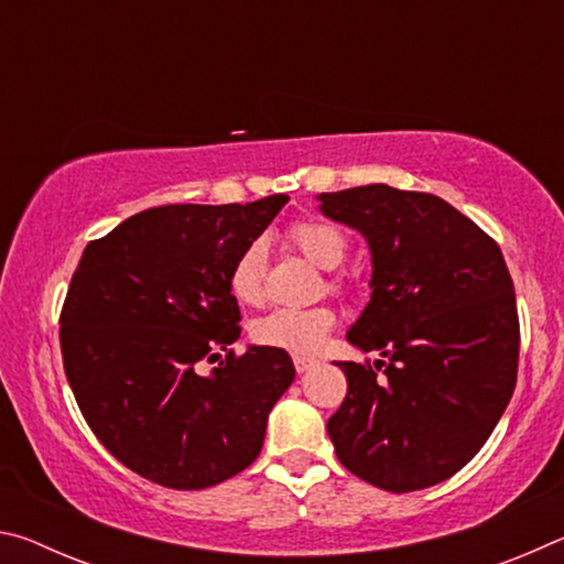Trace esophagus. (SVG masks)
<instances>
[{"mask_svg":"<svg viewBox=\"0 0 564 564\" xmlns=\"http://www.w3.org/2000/svg\"><path fill=\"white\" fill-rule=\"evenodd\" d=\"M293 366H295V370H299V373H308V370L316 366V362H313L311 358H301V356H295L293 358Z\"/></svg>","mask_w":564,"mask_h":564,"instance_id":"34e87169","label":"esophagus"}]
</instances>
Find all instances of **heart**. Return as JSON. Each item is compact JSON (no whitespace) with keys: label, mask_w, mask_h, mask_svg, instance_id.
<instances>
[{"label":"heart","mask_w":564,"mask_h":564,"mask_svg":"<svg viewBox=\"0 0 564 564\" xmlns=\"http://www.w3.org/2000/svg\"><path fill=\"white\" fill-rule=\"evenodd\" d=\"M289 236L305 259L323 271L338 269L348 253L346 234L328 221L305 218V221L291 226ZM265 261H269V248L261 238L246 243L243 251L236 256L231 273H228V289H231L236 301L259 303L263 299ZM330 289L343 291V283L330 281ZM333 326H336V313L328 305H311V308L281 305V308H273L259 321H253L251 338L265 348L285 350L293 356H313Z\"/></svg>","instance_id":"heart-1"}]
</instances>
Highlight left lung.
<instances>
[{
    "mask_svg": "<svg viewBox=\"0 0 564 564\" xmlns=\"http://www.w3.org/2000/svg\"><path fill=\"white\" fill-rule=\"evenodd\" d=\"M366 236L370 301L348 330L386 360L338 362L348 393L328 420L338 460L388 492H413L473 460L518 380L520 321L500 246L443 198L386 184L321 194Z\"/></svg>",
    "mask_w": 564,
    "mask_h": 564,
    "instance_id": "obj_1",
    "label": "left lung"
}]
</instances>
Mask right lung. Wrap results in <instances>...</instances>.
I'll list each match as a JSON object with an SVG mask.
<instances>
[{"label":"right lung","mask_w":564,"mask_h":564,"mask_svg":"<svg viewBox=\"0 0 564 564\" xmlns=\"http://www.w3.org/2000/svg\"><path fill=\"white\" fill-rule=\"evenodd\" d=\"M285 202L147 208L84 248L59 318L66 380L101 445L151 482L204 490L261 453L295 368L285 350H228V273ZM202 359L219 366L202 377Z\"/></svg>","instance_id":"add662e5"}]
</instances>
